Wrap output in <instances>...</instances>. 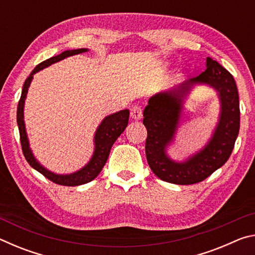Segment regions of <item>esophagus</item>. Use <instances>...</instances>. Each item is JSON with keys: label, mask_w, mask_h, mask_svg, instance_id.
I'll return each instance as SVG.
<instances>
[{"label": "esophagus", "mask_w": 255, "mask_h": 255, "mask_svg": "<svg viewBox=\"0 0 255 255\" xmlns=\"http://www.w3.org/2000/svg\"><path fill=\"white\" fill-rule=\"evenodd\" d=\"M130 116H131L132 119L140 120L141 118H143V109H141V108L138 107V106L132 107V109L130 111Z\"/></svg>", "instance_id": "obj_1"}]
</instances>
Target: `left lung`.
Wrapping results in <instances>:
<instances>
[{
    "mask_svg": "<svg viewBox=\"0 0 255 255\" xmlns=\"http://www.w3.org/2000/svg\"><path fill=\"white\" fill-rule=\"evenodd\" d=\"M206 67L199 76L154 94L144 109L146 157L153 173L166 182H201L227 162L239 136L240 100L234 77L210 57L206 58ZM196 85H207L218 92L221 103L219 123L204 148L183 161H175L167 148L175 140L185 100Z\"/></svg>",
    "mask_w": 255,
    "mask_h": 255,
    "instance_id": "left-lung-1",
    "label": "left lung"
}]
</instances>
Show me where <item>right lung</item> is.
<instances>
[{
    "instance_id": "add662e5",
    "label": "right lung",
    "mask_w": 255,
    "mask_h": 255,
    "mask_svg": "<svg viewBox=\"0 0 255 255\" xmlns=\"http://www.w3.org/2000/svg\"><path fill=\"white\" fill-rule=\"evenodd\" d=\"M85 51H89V49L80 48L65 50L59 55L46 59L42 63H40L39 65H37L36 68L30 73L29 77L24 82L22 93H21V98L18 105V111H16V123H18L19 127L21 146H22V152L24 157L30 164V166L33 167L34 170H37L42 175H45L48 180L53 181V182L60 185H67V187H75V185L85 184L97 178L101 170L103 169V166H105L108 157H109L112 145H114L116 139L122 135L127 127L129 119V110L124 109L118 112H115V114L107 116V117H105V119L102 120L101 124L99 125L97 128L96 133H94V150L92 156L82 169L73 172V173L57 174L55 173V172H51L48 169H46L42 164H40V162L34 157L32 150L30 148L29 138L27 135V129H25L24 124V102L28 94L29 86L31 84L33 75L36 74V73L44 70V68L50 65H53V64L59 62V60L65 59L67 57H70V56L85 53Z\"/></svg>"
}]
</instances>
